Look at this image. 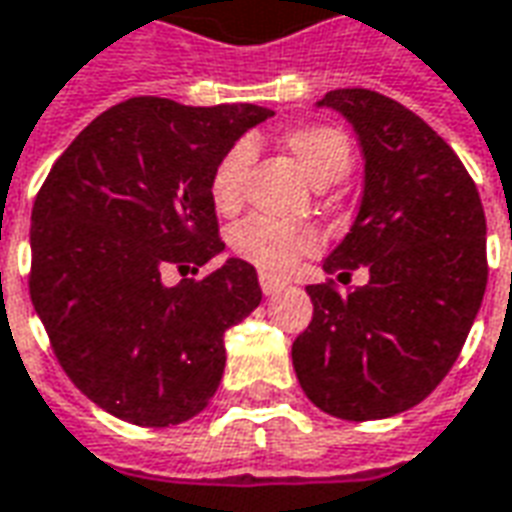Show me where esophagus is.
Listing matches in <instances>:
<instances>
[{
	"instance_id": "1",
	"label": "esophagus",
	"mask_w": 512,
	"mask_h": 512,
	"mask_svg": "<svg viewBox=\"0 0 512 512\" xmlns=\"http://www.w3.org/2000/svg\"><path fill=\"white\" fill-rule=\"evenodd\" d=\"M259 284H262L264 295H275V292H281V289H284V281L270 278V275H262V278H259Z\"/></svg>"
}]
</instances>
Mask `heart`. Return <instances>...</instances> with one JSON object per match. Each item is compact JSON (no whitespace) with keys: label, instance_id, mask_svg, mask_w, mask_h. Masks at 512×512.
Masks as SVG:
<instances>
[{"label":"heart","instance_id":"heart-1","mask_svg":"<svg viewBox=\"0 0 512 512\" xmlns=\"http://www.w3.org/2000/svg\"><path fill=\"white\" fill-rule=\"evenodd\" d=\"M278 143L289 151L317 187H328L350 170L353 146L344 129L333 123L308 121L295 123L281 132ZM253 148L248 140H237L220 154L209 173V198L220 215H234L245 201V176H248ZM234 256L256 267L264 275H284L295 267L297 259L320 248L317 231L308 226L275 223L267 217H248L228 234Z\"/></svg>","mask_w":512,"mask_h":512}]
</instances>
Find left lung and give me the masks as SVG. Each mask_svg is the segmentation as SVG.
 <instances>
[{
    "mask_svg": "<svg viewBox=\"0 0 512 512\" xmlns=\"http://www.w3.org/2000/svg\"><path fill=\"white\" fill-rule=\"evenodd\" d=\"M353 123L366 159L350 234L306 286L314 317L292 364L320 411L366 422L422 402L458 361L480 311L488 259L480 192L458 154L400 101L366 88L325 93Z\"/></svg>",
    "mask_w": 512,
    "mask_h": 512,
    "instance_id": "8db88e82",
    "label": "left lung"
}]
</instances>
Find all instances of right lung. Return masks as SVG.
<instances>
[{
	"label": "right lung",
	"mask_w": 512,
	"mask_h": 512,
	"mask_svg": "<svg viewBox=\"0 0 512 512\" xmlns=\"http://www.w3.org/2000/svg\"><path fill=\"white\" fill-rule=\"evenodd\" d=\"M273 112L134 96L76 134L32 206L30 297L63 372L140 427H170L215 397L231 325L262 303L256 270L223 250L209 173Z\"/></svg>",
	"instance_id": "add662e5"
}]
</instances>
